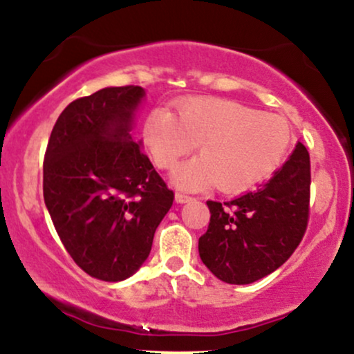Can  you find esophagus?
<instances>
[{
	"instance_id": "esophagus-1",
	"label": "esophagus",
	"mask_w": 354,
	"mask_h": 354,
	"mask_svg": "<svg viewBox=\"0 0 354 354\" xmlns=\"http://www.w3.org/2000/svg\"><path fill=\"white\" fill-rule=\"evenodd\" d=\"M174 200H176V203H180V205H183V203L193 201V196H188V194L185 193H176L174 194Z\"/></svg>"
}]
</instances>
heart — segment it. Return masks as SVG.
Listing matches in <instances>:
<instances>
[{
	"label": "heart",
	"mask_w": 354,
	"mask_h": 354,
	"mask_svg": "<svg viewBox=\"0 0 354 354\" xmlns=\"http://www.w3.org/2000/svg\"><path fill=\"white\" fill-rule=\"evenodd\" d=\"M176 109L178 116L166 108L153 109L143 138L161 169H173L200 143V156L174 173L180 188L216 185L228 193L245 191L270 178L290 151L291 126L274 113L214 96L181 100Z\"/></svg>",
	"instance_id": "1"
}]
</instances>
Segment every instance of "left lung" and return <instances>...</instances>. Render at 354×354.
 <instances>
[{"mask_svg": "<svg viewBox=\"0 0 354 354\" xmlns=\"http://www.w3.org/2000/svg\"><path fill=\"white\" fill-rule=\"evenodd\" d=\"M310 185V153L298 143L265 185L231 201H206L211 218L198 243L201 261L230 284H250L273 273L304 236Z\"/></svg>", "mask_w": 354, "mask_h": 354, "instance_id": "obj_1", "label": "left lung"}]
</instances>
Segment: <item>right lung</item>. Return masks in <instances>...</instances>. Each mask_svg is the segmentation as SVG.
I'll use <instances>...</instances> for the list:
<instances>
[{"instance_id":"1","label":"right lung","mask_w":354,"mask_h":354,"mask_svg":"<svg viewBox=\"0 0 354 354\" xmlns=\"http://www.w3.org/2000/svg\"><path fill=\"white\" fill-rule=\"evenodd\" d=\"M141 86L103 88L63 109L48 141L43 196L56 233L84 273L123 281L151 251L174 194L133 141Z\"/></svg>"}]
</instances>
